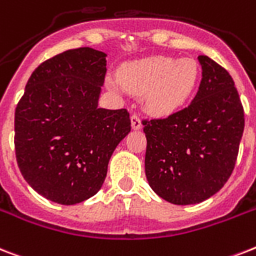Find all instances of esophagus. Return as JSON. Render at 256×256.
Returning a JSON list of instances; mask_svg holds the SVG:
<instances>
[{"label":"esophagus","mask_w":256,"mask_h":256,"mask_svg":"<svg viewBox=\"0 0 256 256\" xmlns=\"http://www.w3.org/2000/svg\"><path fill=\"white\" fill-rule=\"evenodd\" d=\"M132 128L134 130H139L142 128V122H140V118L136 116V114H132Z\"/></svg>","instance_id":"esophagus-1"}]
</instances>
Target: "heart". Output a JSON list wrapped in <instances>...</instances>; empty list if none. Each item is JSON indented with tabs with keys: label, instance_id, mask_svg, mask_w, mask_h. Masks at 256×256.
Returning a JSON list of instances; mask_svg holds the SVG:
<instances>
[{
	"label": "heart",
	"instance_id": "obj_1",
	"mask_svg": "<svg viewBox=\"0 0 256 256\" xmlns=\"http://www.w3.org/2000/svg\"><path fill=\"white\" fill-rule=\"evenodd\" d=\"M200 78L193 59L152 56L124 64L120 80L128 92L142 94L143 108L154 116H168L190 98ZM110 86H116L109 81Z\"/></svg>",
	"mask_w": 256,
	"mask_h": 256
}]
</instances>
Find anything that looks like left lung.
<instances>
[{"label": "left lung", "mask_w": 256, "mask_h": 256, "mask_svg": "<svg viewBox=\"0 0 256 256\" xmlns=\"http://www.w3.org/2000/svg\"><path fill=\"white\" fill-rule=\"evenodd\" d=\"M198 92L188 108L143 121L144 170L158 196L176 205L198 204L225 186L236 166L244 112L229 72L205 55Z\"/></svg>", "instance_id": "1"}]
</instances>
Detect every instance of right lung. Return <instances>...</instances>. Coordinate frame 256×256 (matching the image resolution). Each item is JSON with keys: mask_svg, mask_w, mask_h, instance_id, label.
Listing matches in <instances>:
<instances>
[{"mask_svg": "<svg viewBox=\"0 0 256 256\" xmlns=\"http://www.w3.org/2000/svg\"><path fill=\"white\" fill-rule=\"evenodd\" d=\"M106 54L68 50L32 72L16 109L20 174L47 200L74 205L94 196L110 156L130 132L126 109L98 108Z\"/></svg>", "mask_w": 256, "mask_h": 256, "instance_id": "1", "label": "right lung"}]
</instances>
